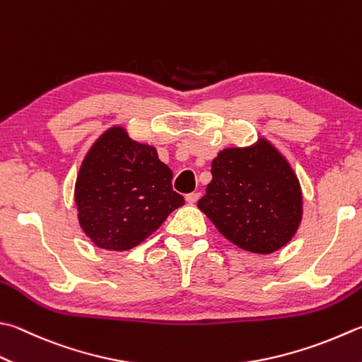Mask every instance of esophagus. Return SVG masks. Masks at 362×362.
Here are the masks:
<instances>
[{"instance_id": "34e87169", "label": "esophagus", "mask_w": 362, "mask_h": 362, "mask_svg": "<svg viewBox=\"0 0 362 362\" xmlns=\"http://www.w3.org/2000/svg\"><path fill=\"white\" fill-rule=\"evenodd\" d=\"M200 192H190V194H187L186 195V202L189 203V204H194V203H197V200L200 199Z\"/></svg>"}]
</instances>
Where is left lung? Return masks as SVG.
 <instances>
[{"instance_id":"obj_1","label":"left lung","mask_w":362,"mask_h":362,"mask_svg":"<svg viewBox=\"0 0 362 362\" xmlns=\"http://www.w3.org/2000/svg\"><path fill=\"white\" fill-rule=\"evenodd\" d=\"M211 175L199 208L238 247L271 254L296 233L303 217L301 187L269 141L223 149L211 163Z\"/></svg>"}]
</instances>
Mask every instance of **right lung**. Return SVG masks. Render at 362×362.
<instances>
[{"instance_id": "1", "label": "right lung", "mask_w": 362, "mask_h": 362, "mask_svg": "<svg viewBox=\"0 0 362 362\" xmlns=\"http://www.w3.org/2000/svg\"><path fill=\"white\" fill-rule=\"evenodd\" d=\"M172 178L154 146L134 141L122 127L108 129L86 154L75 182L80 227L100 249L135 247L184 204Z\"/></svg>"}]
</instances>
